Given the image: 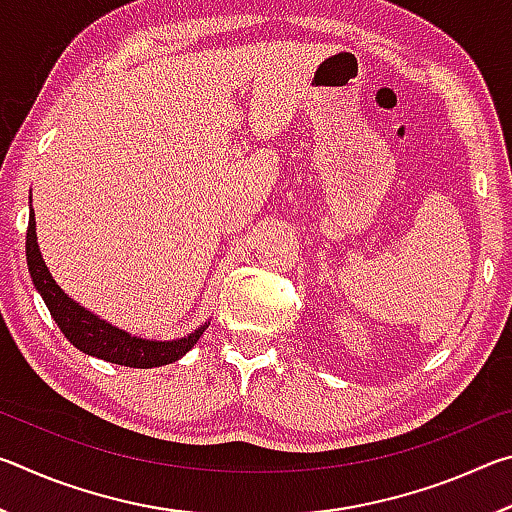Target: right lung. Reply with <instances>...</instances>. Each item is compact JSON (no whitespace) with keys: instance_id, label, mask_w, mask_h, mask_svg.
Returning <instances> with one entry per match:
<instances>
[{"instance_id":"1","label":"right lung","mask_w":512,"mask_h":512,"mask_svg":"<svg viewBox=\"0 0 512 512\" xmlns=\"http://www.w3.org/2000/svg\"><path fill=\"white\" fill-rule=\"evenodd\" d=\"M27 264L31 280L36 284V291L45 300L49 314L56 320L60 332L67 336V341L74 348L90 354V357L117 363V366L126 368H160L185 357L198 343V339H201L207 325H210V320H207L205 325L194 329L192 334L180 336V339L155 341L128 334L126 329H119L108 323V320L92 314L90 309L81 307L79 302L58 287L49 273L45 259L40 255L36 235V212H33V207L29 212L27 230Z\"/></svg>"}]
</instances>
